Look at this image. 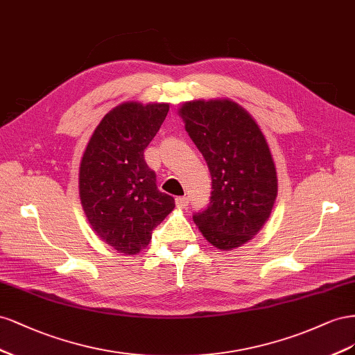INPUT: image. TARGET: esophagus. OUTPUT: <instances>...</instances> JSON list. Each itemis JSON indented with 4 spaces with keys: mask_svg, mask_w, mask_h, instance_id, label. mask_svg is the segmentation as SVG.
<instances>
[{
    "mask_svg": "<svg viewBox=\"0 0 355 355\" xmlns=\"http://www.w3.org/2000/svg\"><path fill=\"white\" fill-rule=\"evenodd\" d=\"M175 204L178 208H187L189 207V198L187 196H178L175 199Z\"/></svg>",
    "mask_w": 355,
    "mask_h": 355,
    "instance_id": "1",
    "label": "esophagus"
}]
</instances>
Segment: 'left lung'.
<instances>
[{
    "instance_id": "obj_1",
    "label": "left lung",
    "mask_w": 355,
    "mask_h": 355,
    "mask_svg": "<svg viewBox=\"0 0 355 355\" xmlns=\"http://www.w3.org/2000/svg\"><path fill=\"white\" fill-rule=\"evenodd\" d=\"M178 113L212 180L209 204L193 220L214 247L238 248L257 235L277 199V169L266 138L256 120L229 99L191 101Z\"/></svg>"
}]
</instances>
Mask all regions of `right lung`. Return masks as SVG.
Wrapping results in <instances>:
<instances>
[{"label": "right lung", "mask_w": 355, "mask_h": 355, "mask_svg": "<svg viewBox=\"0 0 355 355\" xmlns=\"http://www.w3.org/2000/svg\"><path fill=\"white\" fill-rule=\"evenodd\" d=\"M169 111L168 104L125 103L101 120L80 164L78 190L87 221L114 250L137 254L175 208L156 186L144 159Z\"/></svg>", "instance_id": "obj_1"}]
</instances>
